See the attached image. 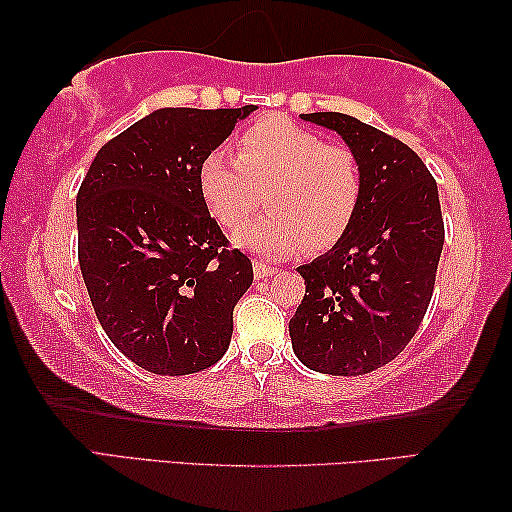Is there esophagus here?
<instances>
[{
    "label": "esophagus",
    "mask_w": 512,
    "mask_h": 512,
    "mask_svg": "<svg viewBox=\"0 0 512 512\" xmlns=\"http://www.w3.org/2000/svg\"><path fill=\"white\" fill-rule=\"evenodd\" d=\"M272 274H276L274 265L265 263L263 258H254V276H256V279H267V276H272Z\"/></svg>",
    "instance_id": "34e87169"
}]
</instances>
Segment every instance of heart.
Segmentation results:
<instances>
[{
  "label": "heart",
  "instance_id": "obj_1",
  "mask_svg": "<svg viewBox=\"0 0 512 512\" xmlns=\"http://www.w3.org/2000/svg\"><path fill=\"white\" fill-rule=\"evenodd\" d=\"M238 158L213 149L199 163L197 186L217 222L238 229L261 204L272 208L236 233L240 247L281 258L345 238L363 201L356 152L283 115H263L240 133Z\"/></svg>",
  "mask_w": 512,
  "mask_h": 512
}]
</instances>
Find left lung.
I'll use <instances>...</instances> for the list:
<instances>
[{"label": "left lung", "instance_id": "1", "mask_svg": "<svg viewBox=\"0 0 512 512\" xmlns=\"http://www.w3.org/2000/svg\"><path fill=\"white\" fill-rule=\"evenodd\" d=\"M301 117L354 149L363 201L345 238L297 267L308 295L290 320L292 349L315 372L370 374L406 349L433 297L445 245L438 186L395 136L345 113Z\"/></svg>", "mask_w": 512, "mask_h": 512}]
</instances>
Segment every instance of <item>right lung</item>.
<instances>
[{"label": "right lung", "instance_id": "obj_1", "mask_svg": "<svg viewBox=\"0 0 512 512\" xmlns=\"http://www.w3.org/2000/svg\"><path fill=\"white\" fill-rule=\"evenodd\" d=\"M256 106L161 108L99 149L77 195L79 265L113 345L142 370L195 374L229 349L251 261L208 213L199 163Z\"/></svg>", "mask_w": 512, "mask_h": 512}]
</instances>
